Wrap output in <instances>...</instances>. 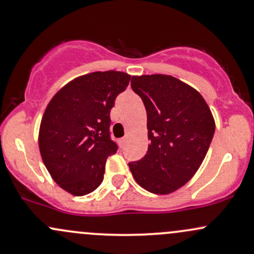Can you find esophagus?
<instances>
[{"label": "esophagus", "mask_w": 254, "mask_h": 254, "mask_svg": "<svg viewBox=\"0 0 254 254\" xmlns=\"http://www.w3.org/2000/svg\"><path fill=\"white\" fill-rule=\"evenodd\" d=\"M125 142H127V137H122V138H119V145H121V147H123Z\"/></svg>", "instance_id": "esophagus-1"}]
</instances>
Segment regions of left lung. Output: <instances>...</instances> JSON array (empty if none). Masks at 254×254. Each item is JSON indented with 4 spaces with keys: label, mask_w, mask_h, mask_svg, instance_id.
Returning <instances> with one entry per match:
<instances>
[{
    "label": "left lung",
    "mask_w": 254,
    "mask_h": 254,
    "mask_svg": "<svg viewBox=\"0 0 254 254\" xmlns=\"http://www.w3.org/2000/svg\"><path fill=\"white\" fill-rule=\"evenodd\" d=\"M131 88L147 111L148 151L130 162L139 186L168 194L196 174L215 132L212 113L202 95L171 75L132 76Z\"/></svg>",
    "instance_id": "obj_1"
}]
</instances>
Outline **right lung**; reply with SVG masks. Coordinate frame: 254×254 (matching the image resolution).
<instances>
[{"instance_id": "add662e5", "label": "right lung", "mask_w": 254, "mask_h": 254, "mask_svg": "<svg viewBox=\"0 0 254 254\" xmlns=\"http://www.w3.org/2000/svg\"><path fill=\"white\" fill-rule=\"evenodd\" d=\"M130 78L123 71L89 72L62 87L46 106L40 155L52 179L70 194H88L103 182L107 157L118 149L110 136V112Z\"/></svg>"}]
</instances>
